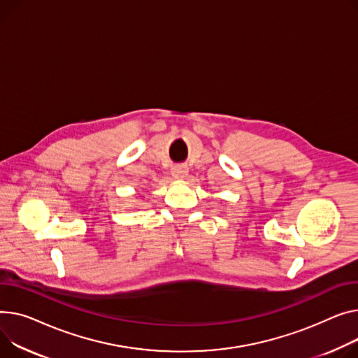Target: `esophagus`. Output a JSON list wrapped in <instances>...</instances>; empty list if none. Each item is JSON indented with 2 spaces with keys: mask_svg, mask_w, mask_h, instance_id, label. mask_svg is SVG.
<instances>
[{
  "mask_svg": "<svg viewBox=\"0 0 358 358\" xmlns=\"http://www.w3.org/2000/svg\"><path fill=\"white\" fill-rule=\"evenodd\" d=\"M171 174H173V177L176 180H185V177L188 174V170H187V166L177 165V166H174V169L171 170Z\"/></svg>",
  "mask_w": 358,
  "mask_h": 358,
  "instance_id": "1",
  "label": "esophagus"
}]
</instances>
